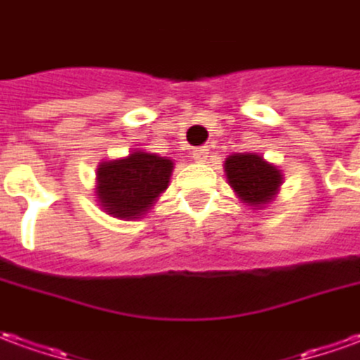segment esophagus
<instances>
[{
  "label": "esophagus",
  "mask_w": 360,
  "mask_h": 360,
  "mask_svg": "<svg viewBox=\"0 0 360 360\" xmlns=\"http://www.w3.org/2000/svg\"><path fill=\"white\" fill-rule=\"evenodd\" d=\"M206 158H208V150H206V148H197V150L193 152V160L197 163H205Z\"/></svg>",
  "instance_id": "34e87169"
}]
</instances>
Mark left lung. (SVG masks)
I'll use <instances>...</instances> for the list:
<instances>
[{"label": "left lung", "mask_w": 360, "mask_h": 360, "mask_svg": "<svg viewBox=\"0 0 360 360\" xmlns=\"http://www.w3.org/2000/svg\"><path fill=\"white\" fill-rule=\"evenodd\" d=\"M226 179L236 197L251 208L271 205L283 185V172L259 154H232L224 162Z\"/></svg>", "instance_id": "1"}]
</instances>
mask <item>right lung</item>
<instances>
[{
  "label": "right lung",
  "mask_w": 360,
  "mask_h": 360,
  "mask_svg": "<svg viewBox=\"0 0 360 360\" xmlns=\"http://www.w3.org/2000/svg\"><path fill=\"white\" fill-rule=\"evenodd\" d=\"M173 160L134 150L127 158L97 165L95 197L103 212L119 220H138L169 185Z\"/></svg>",
  "instance_id": "right-lung-1"
}]
</instances>
